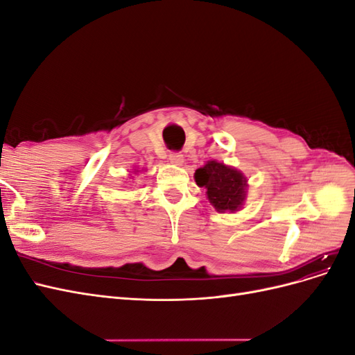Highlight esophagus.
Returning a JSON list of instances; mask_svg holds the SVG:
<instances>
[{
    "mask_svg": "<svg viewBox=\"0 0 355 355\" xmlns=\"http://www.w3.org/2000/svg\"><path fill=\"white\" fill-rule=\"evenodd\" d=\"M168 159H170V163L175 164V166H182V164H184V155H182L180 153H171L168 155Z\"/></svg>",
    "mask_w": 355,
    "mask_h": 355,
    "instance_id": "esophagus-1",
    "label": "esophagus"
}]
</instances>
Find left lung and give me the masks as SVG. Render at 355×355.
I'll use <instances>...</instances> for the list:
<instances>
[{
    "label": "left lung",
    "instance_id": "obj_1",
    "mask_svg": "<svg viewBox=\"0 0 355 355\" xmlns=\"http://www.w3.org/2000/svg\"><path fill=\"white\" fill-rule=\"evenodd\" d=\"M196 182L206 188L211 206L218 211H237L245 200L247 179L240 170L218 161H207L196 170Z\"/></svg>",
    "mask_w": 355,
    "mask_h": 355
}]
</instances>
